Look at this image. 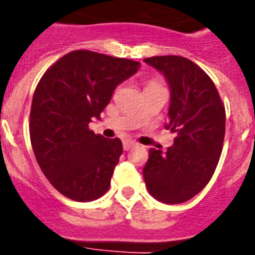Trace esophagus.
<instances>
[{
	"label": "esophagus",
	"instance_id": "obj_1",
	"mask_svg": "<svg viewBox=\"0 0 255 255\" xmlns=\"http://www.w3.org/2000/svg\"><path fill=\"white\" fill-rule=\"evenodd\" d=\"M136 145L135 141H131V140H126L123 143V148H124V151H129L131 148H133Z\"/></svg>",
	"mask_w": 255,
	"mask_h": 255
}]
</instances>
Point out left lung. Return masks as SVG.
<instances>
[{"mask_svg": "<svg viewBox=\"0 0 255 255\" xmlns=\"http://www.w3.org/2000/svg\"><path fill=\"white\" fill-rule=\"evenodd\" d=\"M144 62L167 79L170 102L165 128L177 133L167 152L149 149L144 181L156 200L180 204L213 176L225 137V107L213 81L189 59L164 55Z\"/></svg>", "mask_w": 255, "mask_h": 255, "instance_id": "8db88e82", "label": "left lung"}]
</instances>
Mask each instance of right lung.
Segmentation results:
<instances>
[{
    "label": "right lung",
    "mask_w": 255,
    "mask_h": 255,
    "mask_svg": "<svg viewBox=\"0 0 255 255\" xmlns=\"http://www.w3.org/2000/svg\"><path fill=\"white\" fill-rule=\"evenodd\" d=\"M139 67L132 59L77 50L41 78L30 111L31 147L43 174L67 198L94 201L110 188L123 145L95 135L88 124Z\"/></svg>",
    "instance_id": "obj_1"
}]
</instances>
